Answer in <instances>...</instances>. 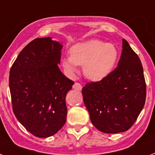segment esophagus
I'll use <instances>...</instances> for the list:
<instances>
[{
  "instance_id": "34e87169",
  "label": "esophagus",
  "mask_w": 155,
  "mask_h": 155,
  "mask_svg": "<svg viewBox=\"0 0 155 155\" xmlns=\"http://www.w3.org/2000/svg\"><path fill=\"white\" fill-rule=\"evenodd\" d=\"M73 89L76 91H81L82 89V85L79 83H75L73 85Z\"/></svg>"
}]
</instances>
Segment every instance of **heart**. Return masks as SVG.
Wrapping results in <instances>:
<instances>
[{
    "instance_id": "obj_1",
    "label": "heart",
    "mask_w": 155,
    "mask_h": 155,
    "mask_svg": "<svg viewBox=\"0 0 155 155\" xmlns=\"http://www.w3.org/2000/svg\"><path fill=\"white\" fill-rule=\"evenodd\" d=\"M70 56L61 60L63 68L68 75L77 71L78 65H84V73L91 80H104L113 71L119 52L112 44L99 40L79 43L70 48Z\"/></svg>"
}]
</instances>
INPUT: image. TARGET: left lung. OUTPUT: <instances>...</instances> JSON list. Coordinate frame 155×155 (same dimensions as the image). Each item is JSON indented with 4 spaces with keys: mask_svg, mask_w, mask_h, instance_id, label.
Here are the masks:
<instances>
[{
    "mask_svg": "<svg viewBox=\"0 0 155 155\" xmlns=\"http://www.w3.org/2000/svg\"><path fill=\"white\" fill-rule=\"evenodd\" d=\"M91 121L98 130L114 134L129 130L146 101L147 86L140 59L126 40L118 67L104 80L82 89Z\"/></svg>",
    "mask_w": 155,
    "mask_h": 155,
    "instance_id": "1",
    "label": "left lung"
}]
</instances>
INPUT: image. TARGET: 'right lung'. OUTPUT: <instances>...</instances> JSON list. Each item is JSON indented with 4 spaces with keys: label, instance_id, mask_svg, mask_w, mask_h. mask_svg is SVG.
Instances as JSON below:
<instances>
[{
    "label": "right lung",
    "instance_id": "obj_1",
    "mask_svg": "<svg viewBox=\"0 0 155 155\" xmlns=\"http://www.w3.org/2000/svg\"><path fill=\"white\" fill-rule=\"evenodd\" d=\"M62 47L49 36L35 39L22 49L10 69L13 113L38 138L53 135L66 122L65 98L74 82L58 67Z\"/></svg>",
    "mask_w": 155,
    "mask_h": 155
}]
</instances>
